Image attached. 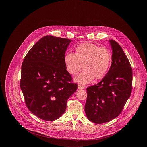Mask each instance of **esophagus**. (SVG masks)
I'll list each match as a JSON object with an SVG mask.
<instances>
[{"label":"esophagus","mask_w":147,"mask_h":147,"mask_svg":"<svg viewBox=\"0 0 147 147\" xmlns=\"http://www.w3.org/2000/svg\"><path fill=\"white\" fill-rule=\"evenodd\" d=\"M78 88L79 89H84L85 87H84L83 85H82L79 84V85H78Z\"/></svg>","instance_id":"esophagus-1"}]
</instances>
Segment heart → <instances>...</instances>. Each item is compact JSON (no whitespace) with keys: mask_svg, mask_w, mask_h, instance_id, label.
I'll list each match as a JSON object with an SVG mask.
<instances>
[{"mask_svg":"<svg viewBox=\"0 0 147 147\" xmlns=\"http://www.w3.org/2000/svg\"><path fill=\"white\" fill-rule=\"evenodd\" d=\"M111 61L110 51L92 43H83L77 46L76 53L68 52L64 57L67 71L76 76L82 69L84 71L74 79L81 84L90 83L94 78L100 79L105 77Z\"/></svg>","mask_w":147,"mask_h":147,"instance_id":"heart-1","label":"heart"}]
</instances>
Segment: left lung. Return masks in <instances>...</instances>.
<instances>
[{"instance_id":"1","label":"left lung","mask_w":147,"mask_h":147,"mask_svg":"<svg viewBox=\"0 0 147 147\" xmlns=\"http://www.w3.org/2000/svg\"><path fill=\"white\" fill-rule=\"evenodd\" d=\"M112 49V63L98 84L86 89L85 112L92 122L101 124L117 117L130 97L132 70L123 51L117 42L109 40Z\"/></svg>"}]
</instances>
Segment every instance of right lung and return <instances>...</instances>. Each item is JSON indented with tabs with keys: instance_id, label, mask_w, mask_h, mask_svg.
<instances>
[{
	"instance_id": "1",
	"label": "right lung",
	"mask_w": 147,
	"mask_h": 147,
	"mask_svg": "<svg viewBox=\"0 0 147 147\" xmlns=\"http://www.w3.org/2000/svg\"><path fill=\"white\" fill-rule=\"evenodd\" d=\"M71 40L43 37L30 49L21 65L20 88L29 110L52 121L65 112L77 84L66 70L64 57Z\"/></svg>"
}]
</instances>
